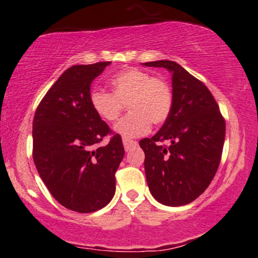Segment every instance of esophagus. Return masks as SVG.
<instances>
[{
	"label": "esophagus",
	"instance_id": "esophagus-1",
	"mask_svg": "<svg viewBox=\"0 0 258 258\" xmlns=\"http://www.w3.org/2000/svg\"><path fill=\"white\" fill-rule=\"evenodd\" d=\"M122 142H123V147H125L126 152H128L132 147H136L138 144L137 141H132V139H128V138H123Z\"/></svg>",
	"mask_w": 258,
	"mask_h": 258
}]
</instances>
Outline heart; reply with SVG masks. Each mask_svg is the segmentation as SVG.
I'll return each mask as SVG.
<instances>
[{"label":"heart","mask_w":258,"mask_h":258,"mask_svg":"<svg viewBox=\"0 0 258 258\" xmlns=\"http://www.w3.org/2000/svg\"><path fill=\"white\" fill-rule=\"evenodd\" d=\"M112 92L94 90L90 103L102 120L115 122L127 104L130 112L115 127L125 138L146 135L152 122H166L173 106V91L164 76H154L148 70L128 68L110 79Z\"/></svg>","instance_id":"1"}]
</instances>
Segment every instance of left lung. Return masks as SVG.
<instances>
[{
	"label": "left lung",
	"instance_id": "1",
	"mask_svg": "<svg viewBox=\"0 0 258 258\" xmlns=\"http://www.w3.org/2000/svg\"><path fill=\"white\" fill-rule=\"evenodd\" d=\"M172 73L173 106L152 138L141 139L150 193L159 203L182 206L205 191L220 166L226 121L204 82L172 60L144 63Z\"/></svg>",
	"mask_w": 258,
	"mask_h": 258
}]
</instances>
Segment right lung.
Returning <instances> with one entry per match:
<instances>
[{
  "label": "right lung",
  "instance_id": "right-lung-1",
  "mask_svg": "<svg viewBox=\"0 0 258 258\" xmlns=\"http://www.w3.org/2000/svg\"><path fill=\"white\" fill-rule=\"evenodd\" d=\"M109 64L65 70L44 94L32 122V158L41 179L60 205L80 214L110 203L115 172L125 155L121 136L90 103L92 81ZM106 137L109 141L100 146Z\"/></svg>",
  "mask_w": 258,
  "mask_h": 258
}]
</instances>
